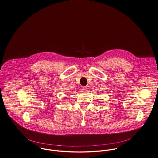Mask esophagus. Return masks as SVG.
I'll return each mask as SVG.
<instances>
[{
	"mask_svg": "<svg viewBox=\"0 0 158 158\" xmlns=\"http://www.w3.org/2000/svg\"><path fill=\"white\" fill-rule=\"evenodd\" d=\"M81 90L82 91H86L87 90V88L86 87H81Z\"/></svg>",
	"mask_w": 158,
	"mask_h": 158,
	"instance_id": "34e87169",
	"label": "esophagus"
}]
</instances>
